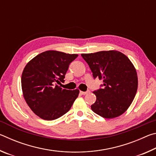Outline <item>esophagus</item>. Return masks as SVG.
Wrapping results in <instances>:
<instances>
[{
	"label": "esophagus",
	"mask_w": 156,
	"mask_h": 156,
	"mask_svg": "<svg viewBox=\"0 0 156 156\" xmlns=\"http://www.w3.org/2000/svg\"><path fill=\"white\" fill-rule=\"evenodd\" d=\"M89 92V91H80V93L82 95H86L87 94H88Z\"/></svg>",
	"instance_id": "esophagus-1"
}]
</instances>
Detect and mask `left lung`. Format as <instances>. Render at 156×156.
<instances>
[{
    "label": "left lung",
    "mask_w": 156,
    "mask_h": 156,
    "mask_svg": "<svg viewBox=\"0 0 156 156\" xmlns=\"http://www.w3.org/2000/svg\"><path fill=\"white\" fill-rule=\"evenodd\" d=\"M94 78L103 80L102 89L94 91L96 100L92 111L105 118H113L125 113L135 98L138 76L129 58L118 51H102L81 54Z\"/></svg>",
    "instance_id": "left-lung-1"
}]
</instances>
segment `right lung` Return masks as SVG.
<instances>
[{
    "mask_svg": "<svg viewBox=\"0 0 156 156\" xmlns=\"http://www.w3.org/2000/svg\"><path fill=\"white\" fill-rule=\"evenodd\" d=\"M78 56L46 51L25 67L21 77L23 97L31 111L42 119L53 120L61 117L78 96V89L67 90L57 84L64 81L69 65Z\"/></svg>",
    "mask_w": 156,
    "mask_h": 156,
    "instance_id": "1",
    "label": "right lung"
}]
</instances>
